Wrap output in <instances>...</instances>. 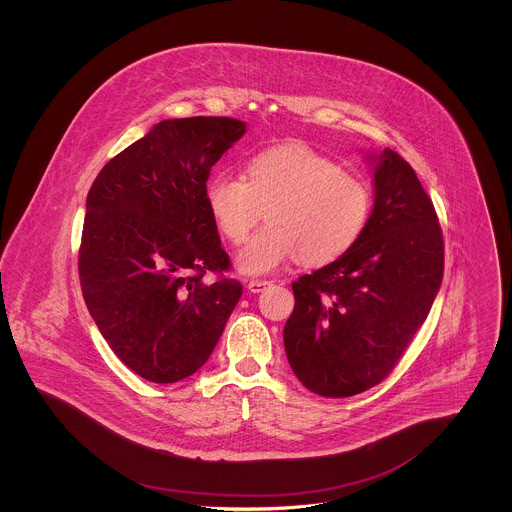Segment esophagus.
<instances>
[{
  "label": "esophagus",
  "mask_w": 512,
  "mask_h": 512,
  "mask_svg": "<svg viewBox=\"0 0 512 512\" xmlns=\"http://www.w3.org/2000/svg\"><path fill=\"white\" fill-rule=\"evenodd\" d=\"M270 286H272V282H270V280H249V284H247L249 292L253 293L265 292V290L270 288Z\"/></svg>",
  "instance_id": "34e87169"
}]
</instances>
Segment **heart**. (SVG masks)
Instances as JSON below:
<instances>
[{
	"mask_svg": "<svg viewBox=\"0 0 512 512\" xmlns=\"http://www.w3.org/2000/svg\"><path fill=\"white\" fill-rule=\"evenodd\" d=\"M247 180L217 174L207 182V207L220 232L242 245L263 217L268 224L238 255L247 274H265L299 255L328 265L357 242L370 213L365 182L303 142L265 147L249 157Z\"/></svg>",
	"mask_w": 512,
	"mask_h": 512,
	"instance_id": "1",
	"label": "heart"
}]
</instances>
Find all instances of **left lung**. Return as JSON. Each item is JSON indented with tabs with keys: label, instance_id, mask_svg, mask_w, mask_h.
<instances>
[{
	"label": "left lung",
	"instance_id": "left-lung-1",
	"mask_svg": "<svg viewBox=\"0 0 512 512\" xmlns=\"http://www.w3.org/2000/svg\"><path fill=\"white\" fill-rule=\"evenodd\" d=\"M370 161L374 207L361 236L292 284L286 355L299 382L322 397H351L388 378L443 278L441 226L413 167L393 149Z\"/></svg>",
	"mask_w": 512,
	"mask_h": 512
}]
</instances>
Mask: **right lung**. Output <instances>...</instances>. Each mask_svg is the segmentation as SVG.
Masks as SVG:
<instances>
[{"mask_svg": "<svg viewBox=\"0 0 512 512\" xmlns=\"http://www.w3.org/2000/svg\"><path fill=\"white\" fill-rule=\"evenodd\" d=\"M244 134L245 122L228 117L161 121L88 192L82 295L115 355L149 382L172 384L205 365L242 297V284L224 274L232 265L205 188Z\"/></svg>", "mask_w": 512, "mask_h": 512, "instance_id": "right-lung-1", "label": "right lung"}]
</instances>
